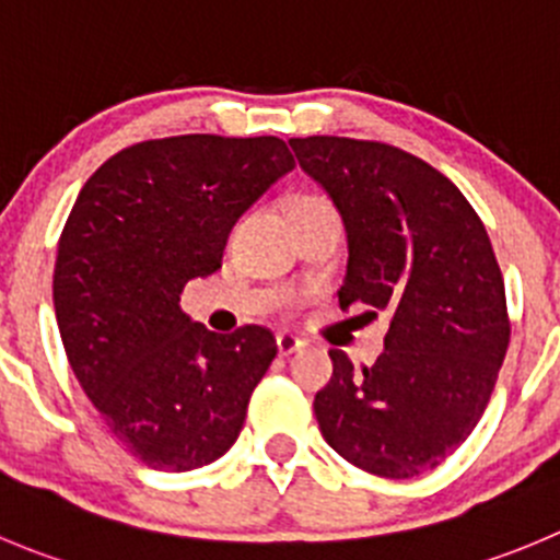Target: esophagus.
<instances>
[{"label":"esophagus","mask_w":560,"mask_h":560,"mask_svg":"<svg viewBox=\"0 0 560 560\" xmlns=\"http://www.w3.org/2000/svg\"><path fill=\"white\" fill-rule=\"evenodd\" d=\"M305 349V340L302 338H294V335H277V351H280V354L283 357H289V354H296V351H302Z\"/></svg>","instance_id":"34e87169"}]
</instances>
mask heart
I'll return each instance as SVG.
<instances>
[{"mask_svg":"<svg viewBox=\"0 0 560 560\" xmlns=\"http://www.w3.org/2000/svg\"><path fill=\"white\" fill-rule=\"evenodd\" d=\"M316 203H324L322 197H313V195H302V197H294V200H291L289 211H291V209H300V206H316Z\"/></svg>","mask_w":560,"mask_h":560,"instance_id":"heart-1","label":"heart"}]
</instances>
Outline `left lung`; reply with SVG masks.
Wrapping results in <instances>:
<instances>
[{"label":"left lung","instance_id":"obj_1","mask_svg":"<svg viewBox=\"0 0 560 560\" xmlns=\"http://www.w3.org/2000/svg\"><path fill=\"white\" fill-rule=\"evenodd\" d=\"M327 191L349 242L340 307L390 316L385 351L354 371L332 349L318 429L346 462L382 478L443 465L487 409L509 349L500 266L465 195L423 159L349 137L289 140Z\"/></svg>","mask_w":560,"mask_h":560}]
</instances>
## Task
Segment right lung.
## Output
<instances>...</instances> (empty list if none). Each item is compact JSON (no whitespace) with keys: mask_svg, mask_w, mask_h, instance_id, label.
Listing matches in <instances>:
<instances>
[{"mask_svg":"<svg viewBox=\"0 0 560 560\" xmlns=\"http://www.w3.org/2000/svg\"><path fill=\"white\" fill-rule=\"evenodd\" d=\"M291 170L277 137L186 135L115 153L79 191L57 247V327L82 390L151 470H195L236 443L275 335L211 332L180 291L220 269L238 217Z\"/></svg>","mask_w":560,"mask_h":560,"instance_id":"obj_1","label":"right lung"}]
</instances>
